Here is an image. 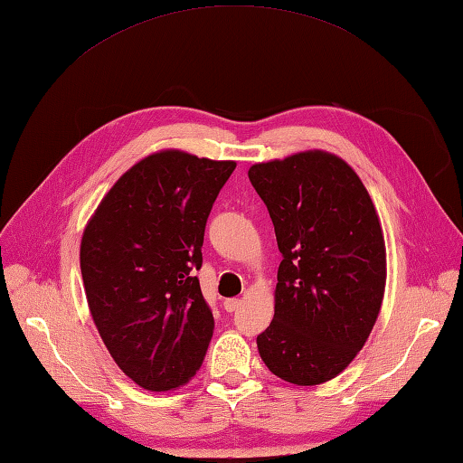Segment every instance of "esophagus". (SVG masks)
<instances>
[{"mask_svg":"<svg viewBox=\"0 0 463 463\" xmlns=\"http://www.w3.org/2000/svg\"><path fill=\"white\" fill-rule=\"evenodd\" d=\"M224 309L229 311V314H232V311H236L241 307V299H236V298H231V299H224Z\"/></svg>","mask_w":463,"mask_h":463,"instance_id":"34e87169","label":"esophagus"}]
</instances>
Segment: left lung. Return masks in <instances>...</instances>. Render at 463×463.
<instances>
[{
    "instance_id": "1",
    "label": "left lung",
    "mask_w": 463,
    "mask_h": 463,
    "mask_svg": "<svg viewBox=\"0 0 463 463\" xmlns=\"http://www.w3.org/2000/svg\"><path fill=\"white\" fill-rule=\"evenodd\" d=\"M249 179L282 252L274 319L256 337L258 351L288 383L331 381L357 357L381 311L386 256L377 211L357 174L326 152L256 164Z\"/></svg>"
}]
</instances>
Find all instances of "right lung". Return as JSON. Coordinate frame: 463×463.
Wrapping results in <instances>:
<instances>
[{
	"label": "right lung",
	"mask_w": 463,
	"mask_h": 463,
	"mask_svg": "<svg viewBox=\"0 0 463 463\" xmlns=\"http://www.w3.org/2000/svg\"><path fill=\"white\" fill-rule=\"evenodd\" d=\"M234 167L177 149L149 156L116 181L82 234L96 329L147 391L177 389L205 359L214 319L195 270L213 203Z\"/></svg>",
	"instance_id": "1"
}]
</instances>
